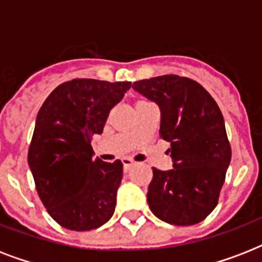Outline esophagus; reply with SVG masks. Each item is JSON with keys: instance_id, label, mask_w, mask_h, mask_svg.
<instances>
[{"instance_id": "esophagus-1", "label": "esophagus", "mask_w": 262, "mask_h": 262, "mask_svg": "<svg viewBox=\"0 0 262 262\" xmlns=\"http://www.w3.org/2000/svg\"><path fill=\"white\" fill-rule=\"evenodd\" d=\"M122 164H123V170H125V171H127V170H129V168H130L133 164H135V162H133L130 158H123Z\"/></svg>"}]
</instances>
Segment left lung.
Here are the masks:
<instances>
[{
    "instance_id": "left-lung-1",
    "label": "left lung",
    "mask_w": 262,
    "mask_h": 262,
    "mask_svg": "<svg viewBox=\"0 0 262 262\" xmlns=\"http://www.w3.org/2000/svg\"><path fill=\"white\" fill-rule=\"evenodd\" d=\"M160 107L159 136L170 143L174 168H152L148 205L174 226L203 222L219 201L231 160V145L217 103L194 80L164 75L133 84Z\"/></svg>"
}]
</instances>
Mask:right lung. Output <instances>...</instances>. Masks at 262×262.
Segmentation results:
<instances>
[{
  "mask_svg": "<svg viewBox=\"0 0 262 262\" xmlns=\"http://www.w3.org/2000/svg\"><path fill=\"white\" fill-rule=\"evenodd\" d=\"M130 81L73 79L51 92L36 117L28 164L43 205L63 228L90 231L110 219L122 163L94 159L91 139Z\"/></svg>",
  "mask_w": 262,
  "mask_h": 262,
  "instance_id": "add662e5",
  "label": "right lung"
}]
</instances>
